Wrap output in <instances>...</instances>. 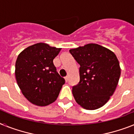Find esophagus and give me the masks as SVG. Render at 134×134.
Here are the masks:
<instances>
[{
	"label": "esophagus",
	"mask_w": 134,
	"mask_h": 134,
	"mask_svg": "<svg viewBox=\"0 0 134 134\" xmlns=\"http://www.w3.org/2000/svg\"><path fill=\"white\" fill-rule=\"evenodd\" d=\"M65 82H68V80H69V77H68V76H66V77H65Z\"/></svg>",
	"instance_id": "34e87169"
}]
</instances>
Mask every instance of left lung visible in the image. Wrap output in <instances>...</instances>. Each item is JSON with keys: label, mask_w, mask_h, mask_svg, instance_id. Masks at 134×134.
Masks as SVG:
<instances>
[{"label": "left lung", "mask_w": 134, "mask_h": 134, "mask_svg": "<svg viewBox=\"0 0 134 134\" xmlns=\"http://www.w3.org/2000/svg\"><path fill=\"white\" fill-rule=\"evenodd\" d=\"M80 65V82L73 86L76 102L86 110H96L107 103L113 95L121 76L115 54L96 43L69 50Z\"/></svg>", "instance_id": "left-lung-1"}]
</instances>
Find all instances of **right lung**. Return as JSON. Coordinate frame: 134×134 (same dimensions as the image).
<instances>
[{
    "label": "right lung",
    "instance_id": "obj_1",
    "mask_svg": "<svg viewBox=\"0 0 134 134\" xmlns=\"http://www.w3.org/2000/svg\"><path fill=\"white\" fill-rule=\"evenodd\" d=\"M61 48L38 43L21 52L15 62L17 83L31 103L45 106L58 97L65 79L57 71L53 60Z\"/></svg>",
    "mask_w": 134,
    "mask_h": 134
}]
</instances>
